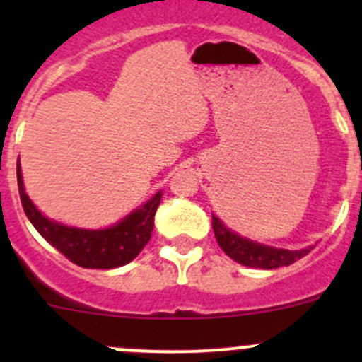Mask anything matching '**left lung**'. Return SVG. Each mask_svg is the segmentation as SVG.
<instances>
[{"instance_id": "8db88e82", "label": "left lung", "mask_w": 362, "mask_h": 362, "mask_svg": "<svg viewBox=\"0 0 362 362\" xmlns=\"http://www.w3.org/2000/svg\"><path fill=\"white\" fill-rule=\"evenodd\" d=\"M211 228H214L218 247L226 252V255H229L233 261L240 262V264L249 266V268L275 269L280 268V266H289L298 261V259L305 257L312 250H284L259 245V243L250 242V240L242 238V236L229 231L215 215H211Z\"/></svg>"}]
</instances>
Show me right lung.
Here are the masks:
<instances>
[{
    "label": "right lung",
    "instance_id": "obj_1",
    "mask_svg": "<svg viewBox=\"0 0 362 362\" xmlns=\"http://www.w3.org/2000/svg\"><path fill=\"white\" fill-rule=\"evenodd\" d=\"M17 184L23 208L36 231L76 266L90 269H110L133 261L147 245L154 229V215L160 203V192L122 222L103 231L68 228L43 217L25 194L21 166L17 164Z\"/></svg>",
    "mask_w": 362,
    "mask_h": 362
}]
</instances>
